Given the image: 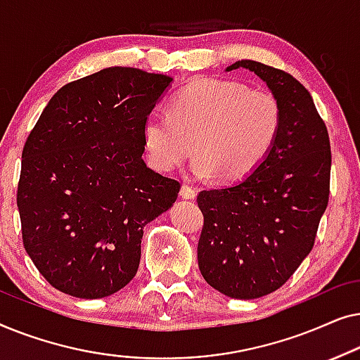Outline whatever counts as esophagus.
<instances>
[{
	"label": "esophagus",
	"mask_w": 360,
	"mask_h": 360,
	"mask_svg": "<svg viewBox=\"0 0 360 360\" xmlns=\"http://www.w3.org/2000/svg\"><path fill=\"white\" fill-rule=\"evenodd\" d=\"M195 196H196V191H195L193 186H190V185H181V188H180V198H184V200H195Z\"/></svg>",
	"instance_id": "1"
}]
</instances>
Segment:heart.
<instances>
[{"label":"heart","mask_w":360,"mask_h":360,"mask_svg":"<svg viewBox=\"0 0 360 360\" xmlns=\"http://www.w3.org/2000/svg\"><path fill=\"white\" fill-rule=\"evenodd\" d=\"M282 108L277 96L244 83L205 78L172 100V111L152 110L142 136L152 165L172 172L198 152L191 170L200 179H244L262 164L277 141Z\"/></svg>","instance_id":"b5f03b06"}]
</instances>
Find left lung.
<instances>
[{
    "label": "left lung",
    "instance_id": "1",
    "mask_svg": "<svg viewBox=\"0 0 360 360\" xmlns=\"http://www.w3.org/2000/svg\"><path fill=\"white\" fill-rule=\"evenodd\" d=\"M282 108L277 141L262 164L234 184L200 191L205 224L198 240L203 278L229 298L254 300L282 287L313 249L328 206V129L307 88L277 68L239 60Z\"/></svg>",
    "mask_w": 360,
    "mask_h": 360
}]
</instances>
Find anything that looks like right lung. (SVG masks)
I'll return each instance as SVG.
<instances>
[{"mask_svg": "<svg viewBox=\"0 0 360 360\" xmlns=\"http://www.w3.org/2000/svg\"><path fill=\"white\" fill-rule=\"evenodd\" d=\"M174 78L110 67L67 83L22 150V243L42 277L77 298H105L134 278L146 224L180 184L146 165L142 127Z\"/></svg>", "mask_w": 360, "mask_h": 360, "instance_id": "1", "label": "right lung"}]
</instances>
